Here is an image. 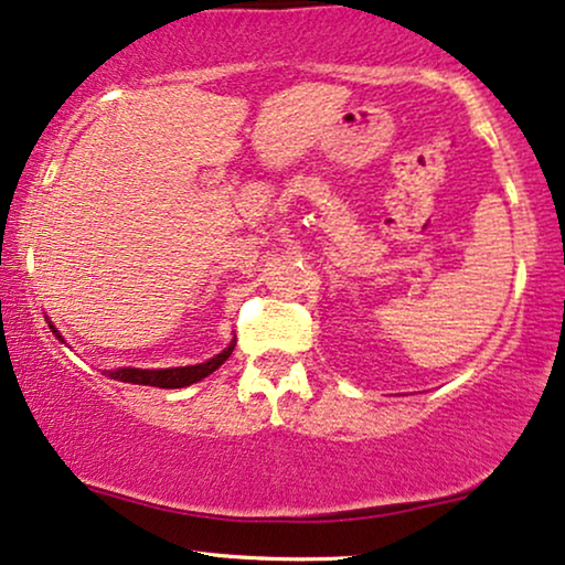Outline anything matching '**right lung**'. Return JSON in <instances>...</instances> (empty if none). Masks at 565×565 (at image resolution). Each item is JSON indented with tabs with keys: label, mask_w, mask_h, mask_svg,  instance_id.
Instances as JSON below:
<instances>
[{
	"label": "right lung",
	"mask_w": 565,
	"mask_h": 565,
	"mask_svg": "<svg viewBox=\"0 0 565 565\" xmlns=\"http://www.w3.org/2000/svg\"><path fill=\"white\" fill-rule=\"evenodd\" d=\"M49 330L54 332V335H60V330L54 324H49ZM235 348V340L230 343L225 351L217 353L214 359L204 361V364H196V366H175V369H130V366H122V369H109V377L113 380H120V382H134V385H151V387H164V390H175V387H185V385H193V382L209 377L212 372H217V369L225 364L230 359V353H233Z\"/></svg>",
	"instance_id": "right-lung-1"
}]
</instances>
